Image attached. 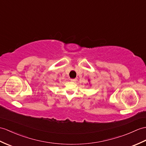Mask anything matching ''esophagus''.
<instances>
[{
  "label": "esophagus",
  "instance_id": "1",
  "mask_svg": "<svg viewBox=\"0 0 146 146\" xmlns=\"http://www.w3.org/2000/svg\"><path fill=\"white\" fill-rule=\"evenodd\" d=\"M70 81H72V82H74V81H76V79H75V78H74V79H70Z\"/></svg>",
  "mask_w": 146,
  "mask_h": 146
}]
</instances>
